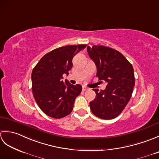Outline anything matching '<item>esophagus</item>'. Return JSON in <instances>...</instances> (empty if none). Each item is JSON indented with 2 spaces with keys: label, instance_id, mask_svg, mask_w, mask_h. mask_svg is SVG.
I'll return each instance as SVG.
<instances>
[{
  "label": "esophagus",
  "instance_id": "obj_1",
  "mask_svg": "<svg viewBox=\"0 0 159 159\" xmlns=\"http://www.w3.org/2000/svg\"><path fill=\"white\" fill-rule=\"evenodd\" d=\"M88 89H89L88 87H87L85 86H83V91H87V90H88Z\"/></svg>",
  "mask_w": 159,
  "mask_h": 159
}]
</instances>
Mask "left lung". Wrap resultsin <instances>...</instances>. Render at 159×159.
Wrapping results in <instances>:
<instances>
[{
	"mask_svg": "<svg viewBox=\"0 0 159 159\" xmlns=\"http://www.w3.org/2000/svg\"><path fill=\"white\" fill-rule=\"evenodd\" d=\"M87 51L95 63L96 76L107 83L89 102L92 113L103 120L116 117L127 105L134 86V70L129 61L117 50L103 46H87Z\"/></svg>",
	"mask_w": 159,
	"mask_h": 159,
	"instance_id": "left-lung-1",
	"label": "left lung"
}]
</instances>
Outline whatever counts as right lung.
<instances>
[{
    "label": "right lung",
    "instance_id": "obj_1",
    "mask_svg": "<svg viewBox=\"0 0 159 159\" xmlns=\"http://www.w3.org/2000/svg\"><path fill=\"white\" fill-rule=\"evenodd\" d=\"M86 45L60 47L47 53L39 60L31 74L33 96L43 113L59 119L69 115L74 101L82 91L79 84L73 85L63 75H68L72 59Z\"/></svg>",
    "mask_w": 159,
    "mask_h": 159
}]
</instances>
